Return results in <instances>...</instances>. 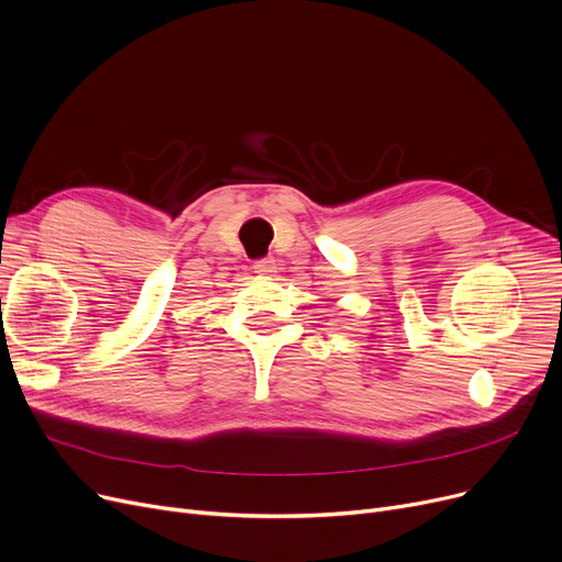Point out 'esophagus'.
<instances>
[{
  "instance_id": "1",
  "label": "esophagus",
  "mask_w": 562,
  "mask_h": 562,
  "mask_svg": "<svg viewBox=\"0 0 562 562\" xmlns=\"http://www.w3.org/2000/svg\"><path fill=\"white\" fill-rule=\"evenodd\" d=\"M278 271H280V263L276 257H266V259L255 261V273H259V276H273Z\"/></svg>"
}]
</instances>
